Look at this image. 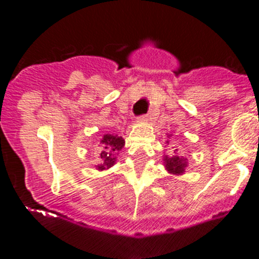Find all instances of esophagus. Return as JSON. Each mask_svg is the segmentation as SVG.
I'll return each mask as SVG.
<instances>
[{
	"mask_svg": "<svg viewBox=\"0 0 259 259\" xmlns=\"http://www.w3.org/2000/svg\"><path fill=\"white\" fill-rule=\"evenodd\" d=\"M150 119H151V115L145 114V115H143V116H140L139 121H142V122H146V121H149V120H150Z\"/></svg>",
	"mask_w": 259,
	"mask_h": 259,
	"instance_id": "obj_1",
	"label": "esophagus"
}]
</instances>
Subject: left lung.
<instances>
[{
    "label": "left lung",
    "mask_w": 259,
    "mask_h": 259,
    "mask_svg": "<svg viewBox=\"0 0 259 259\" xmlns=\"http://www.w3.org/2000/svg\"><path fill=\"white\" fill-rule=\"evenodd\" d=\"M170 138L171 134H168V139H170ZM166 144L169 145V140H166ZM163 161L166 171L169 174H174V176H183L188 166V159L180 155L178 149H176L171 155H164Z\"/></svg>",
    "instance_id": "left-lung-1"
}]
</instances>
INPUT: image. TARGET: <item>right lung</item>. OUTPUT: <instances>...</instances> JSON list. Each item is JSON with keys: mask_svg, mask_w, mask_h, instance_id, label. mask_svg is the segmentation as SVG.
<instances>
[{"mask_svg": "<svg viewBox=\"0 0 259 259\" xmlns=\"http://www.w3.org/2000/svg\"><path fill=\"white\" fill-rule=\"evenodd\" d=\"M125 140L117 134H104L99 140V155L100 163L96 165L98 170H106L116 163L119 151L124 148Z\"/></svg>", "mask_w": 259, "mask_h": 259, "instance_id": "right-lung-1", "label": "right lung"}]
</instances>
